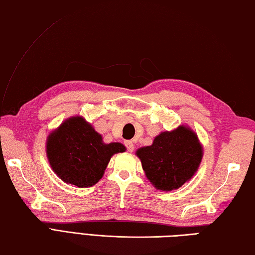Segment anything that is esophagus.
Here are the masks:
<instances>
[{
  "instance_id": "obj_1",
  "label": "esophagus",
  "mask_w": 255,
  "mask_h": 255,
  "mask_svg": "<svg viewBox=\"0 0 255 255\" xmlns=\"http://www.w3.org/2000/svg\"><path fill=\"white\" fill-rule=\"evenodd\" d=\"M125 145H126V148H127L129 152H133L134 144H133L132 141H130V140H128V141H125Z\"/></svg>"
}]
</instances>
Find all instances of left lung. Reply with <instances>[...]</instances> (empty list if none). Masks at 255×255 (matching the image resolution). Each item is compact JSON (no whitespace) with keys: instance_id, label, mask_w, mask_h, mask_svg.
Instances as JSON below:
<instances>
[{"instance_id":"obj_1","label":"left lung","mask_w":255,"mask_h":255,"mask_svg":"<svg viewBox=\"0 0 255 255\" xmlns=\"http://www.w3.org/2000/svg\"><path fill=\"white\" fill-rule=\"evenodd\" d=\"M148 180L160 191L180 188L191 180L203 158V148L191 128L161 132L148 147L137 150Z\"/></svg>"}]
</instances>
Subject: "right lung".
<instances>
[{
	"mask_svg": "<svg viewBox=\"0 0 255 255\" xmlns=\"http://www.w3.org/2000/svg\"><path fill=\"white\" fill-rule=\"evenodd\" d=\"M46 147L56 174L78 187L95 185L112 156L126 150L119 142H103L101 134L81 116L64 121L48 136Z\"/></svg>",
	"mask_w": 255,
	"mask_h": 255,
	"instance_id": "obj_1",
	"label": "right lung"
}]
</instances>
